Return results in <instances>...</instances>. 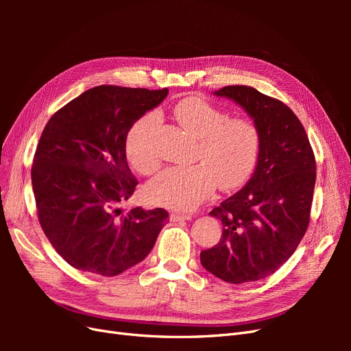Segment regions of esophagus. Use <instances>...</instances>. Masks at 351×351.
<instances>
[{
    "label": "esophagus",
    "mask_w": 351,
    "mask_h": 351,
    "mask_svg": "<svg viewBox=\"0 0 351 351\" xmlns=\"http://www.w3.org/2000/svg\"><path fill=\"white\" fill-rule=\"evenodd\" d=\"M169 219L173 222H178V221H187V219H192V217L187 215V214H177V212H173L171 215H169Z\"/></svg>",
    "instance_id": "obj_1"
}]
</instances>
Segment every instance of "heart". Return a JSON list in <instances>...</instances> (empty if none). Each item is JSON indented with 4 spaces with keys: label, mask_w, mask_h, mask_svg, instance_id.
Returning <instances> with one entry per match:
<instances>
[{
    "label": "heart",
    "mask_w": 351,
    "mask_h": 351,
    "mask_svg": "<svg viewBox=\"0 0 351 351\" xmlns=\"http://www.w3.org/2000/svg\"><path fill=\"white\" fill-rule=\"evenodd\" d=\"M178 124L196 136L195 162L165 169L146 186V197L155 205L192 210L214 192L217 180L222 189L241 184L256 164L261 134L249 119H228V114L200 98L176 104ZM161 123L158 112L137 120L125 137V154L137 171L151 176L161 165L154 134Z\"/></svg>",
    "instance_id": "b5f03b06"
}]
</instances>
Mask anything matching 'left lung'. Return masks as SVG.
Instances as JSON below:
<instances>
[{
	"instance_id": "left-lung-1",
	"label": "left lung",
	"mask_w": 351,
	"mask_h": 351,
	"mask_svg": "<svg viewBox=\"0 0 351 351\" xmlns=\"http://www.w3.org/2000/svg\"><path fill=\"white\" fill-rule=\"evenodd\" d=\"M214 95L249 114L261 146L246 186L209 212L222 222V236L202 250L200 263L230 284L258 281L289 261L309 226L315 156L300 120L281 101L250 86H226Z\"/></svg>"
}]
</instances>
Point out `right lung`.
Wrapping results in <instances>:
<instances>
[{
  "mask_svg": "<svg viewBox=\"0 0 351 351\" xmlns=\"http://www.w3.org/2000/svg\"><path fill=\"white\" fill-rule=\"evenodd\" d=\"M168 89L97 86L47 123L32 186L40 227L76 269L114 277L142 262L168 219L162 208L123 214L137 180L125 156L132 125L158 107Z\"/></svg>",
  "mask_w": 351,
  "mask_h": 351,
  "instance_id": "add662e5",
  "label": "right lung"
}]
</instances>
